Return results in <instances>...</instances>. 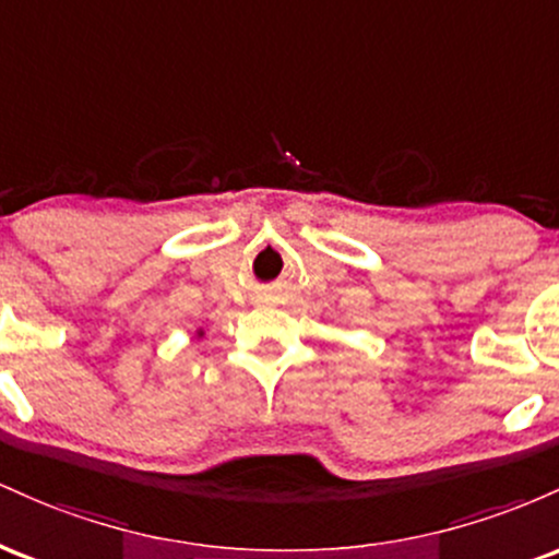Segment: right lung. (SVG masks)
<instances>
[{"label":"right lung","instance_id":"obj_1","mask_svg":"<svg viewBox=\"0 0 559 559\" xmlns=\"http://www.w3.org/2000/svg\"><path fill=\"white\" fill-rule=\"evenodd\" d=\"M195 337H203V330H195Z\"/></svg>","mask_w":559,"mask_h":559}]
</instances>
